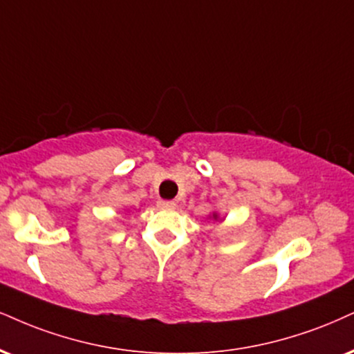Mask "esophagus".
Here are the masks:
<instances>
[{"label": "esophagus", "mask_w": 354, "mask_h": 354, "mask_svg": "<svg viewBox=\"0 0 354 354\" xmlns=\"http://www.w3.org/2000/svg\"><path fill=\"white\" fill-rule=\"evenodd\" d=\"M177 203L172 202V200H160L159 208L160 210H176Z\"/></svg>", "instance_id": "1"}]
</instances>
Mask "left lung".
Masks as SVG:
<instances>
[{"mask_svg":"<svg viewBox=\"0 0 354 354\" xmlns=\"http://www.w3.org/2000/svg\"><path fill=\"white\" fill-rule=\"evenodd\" d=\"M208 218H210V220H213V221H221V220H225V218H220V215H218L216 212H213L212 215L208 216Z\"/></svg>","mask_w":354,"mask_h":354,"instance_id":"1","label":"left lung"}]
</instances>
